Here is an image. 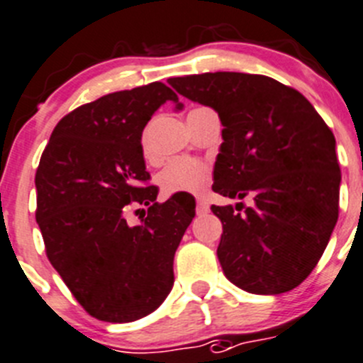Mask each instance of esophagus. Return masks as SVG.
Instances as JSON below:
<instances>
[{
  "label": "esophagus",
  "mask_w": 363,
  "mask_h": 363,
  "mask_svg": "<svg viewBox=\"0 0 363 363\" xmlns=\"http://www.w3.org/2000/svg\"><path fill=\"white\" fill-rule=\"evenodd\" d=\"M209 202L204 197H197V213H208Z\"/></svg>",
  "instance_id": "1"
}]
</instances>
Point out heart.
I'll use <instances>...</instances> for the list:
<instances>
[{"instance_id":"1","label":"heart","mask_w":363,"mask_h":363,"mask_svg":"<svg viewBox=\"0 0 363 363\" xmlns=\"http://www.w3.org/2000/svg\"><path fill=\"white\" fill-rule=\"evenodd\" d=\"M143 148L147 150V135H143ZM211 179V168L204 161L191 157H177L166 164L159 175V184L168 195L174 193H197L206 188Z\"/></svg>"}]
</instances>
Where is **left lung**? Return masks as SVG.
Wrapping results in <instances>:
<instances>
[{
	"label": "left lung",
	"mask_w": 363,
	"mask_h": 363,
	"mask_svg": "<svg viewBox=\"0 0 363 363\" xmlns=\"http://www.w3.org/2000/svg\"><path fill=\"white\" fill-rule=\"evenodd\" d=\"M209 105L223 143L213 191L254 206H211L222 222L223 274L250 294L296 289L319 263L338 218L340 166L335 135L297 89L265 74L216 71L168 80Z\"/></svg>",
	"instance_id": "8db88e82"
}]
</instances>
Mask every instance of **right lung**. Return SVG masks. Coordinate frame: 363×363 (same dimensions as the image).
<instances>
[{
  "instance_id": "1",
  "label": "right lung",
  "mask_w": 363,
  "mask_h": 363,
  "mask_svg": "<svg viewBox=\"0 0 363 363\" xmlns=\"http://www.w3.org/2000/svg\"><path fill=\"white\" fill-rule=\"evenodd\" d=\"M166 100L179 96L152 82L80 105L57 123L37 166L46 256L84 310L105 323H132L159 308L195 216V201L177 193L155 202L157 188L148 184L141 134ZM135 203L149 209L128 226Z\"/></svg>"
}]
</instances>
